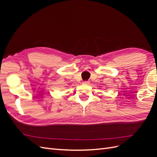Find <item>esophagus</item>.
I'll return each instance as SVG.
<instances>
[{"label":"esophagus","instance_id":"obj_1","mask_svg":"<svg viewBox=\"0 0 157 157\" xmlns=\"http://www.w3.org/2000/svg\"><path fill=\"white\" fill-rule=\"evenodd\" d=\"M90 84V82L89 81H86V80H85V81L83 82V84H85V85H88Z\"/></svg>","mask_w":157,"mask_h":157}]
</instances>
